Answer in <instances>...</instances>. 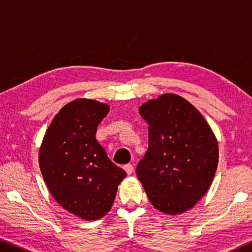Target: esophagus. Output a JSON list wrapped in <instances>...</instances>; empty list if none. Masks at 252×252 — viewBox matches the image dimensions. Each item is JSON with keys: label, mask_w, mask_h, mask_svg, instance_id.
<instances>
[{"label": "esophagus", "mask_w": 252, "mask_h": 252, "mask_svg": "<svg viewBox=\"0 0 252 252\" xmlns=\"http://www.w3.org/2000/svg\"><path fill=\"white\" fill-rule=\"evenodd\" d=\"M124 170H125V171L127 172V175H131V173H133V171H134V166L131 165L130 163L125 164V165H124Z\"/></svg>", "instance_id": "esophagus-1"}]
</instances>
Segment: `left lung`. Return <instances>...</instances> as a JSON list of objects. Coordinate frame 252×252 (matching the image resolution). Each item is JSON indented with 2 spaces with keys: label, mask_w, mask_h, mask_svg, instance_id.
Wrapping results in <instances>:
<instances>
[{
  "label": "left lung",
  "mask_w": 252,
  "mask_h": 252,
  "mask_svg": "<svg viewBox=\"0 0 252 252\" xmlns=\"http://www.w3.org/2000/svg\"><path fill=\"white\" fill-rule=\"evenodd\" d=\"M149 124V149L137 178L157 210H190L210 188L219 163L215 135L202 114L180 95L165 94L139 108Z\"/></svg>",
  "instance_id": "left-lung-1"
}]
</instances>
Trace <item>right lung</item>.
<instances>
[{
    "label": "right lung",
    "mask_w": 252,
    "mask_h": 252,
    "mask_svg": "<svg viewBox=\"0 0 252 252\" xmlns=\"http://www.w3.org/2000/svg\"><path fill=\"white\" fill-rule=\"evenodd\" d=\"M109 107L90 99L67 103L54 117L39 150V165L54 198L88 220L106 215L126 172L109 160L95 138Z\"/></svg>",
    "instance_id": "obj_1"
}]
</instances>
